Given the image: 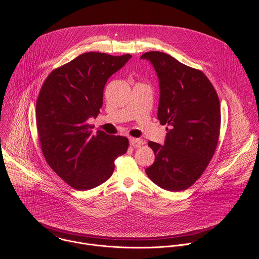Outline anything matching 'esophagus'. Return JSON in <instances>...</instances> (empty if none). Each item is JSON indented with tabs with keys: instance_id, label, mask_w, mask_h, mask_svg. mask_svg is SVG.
<instances>
[{
	"instance_id": "34e87169",
	"label": "esophagus",
	"mask_w": 259,
	"mask_h": 259,
	"mask_svg": "<svg viewBox=\"0 0 259 259\" xmlns=\"http://www.w3.org/2000/svg\"><path fill=\"white\" fill-rule=\"evenodd\" d=\"M129 142H130V144H131L132 146H134V147L141 146V145H143V144L145 143L144 140L139 139V138H134V137H130V138H129Z\"/></svg>"
}]
</instances>
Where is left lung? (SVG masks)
Returning a JSON list of instances; mask_svg holds the SVG:
<instances>
[{
    "label": "left lung",
    "instance_id": "8db88e82",
    "mask_svg": "<svg viewBox=\"0 0 259 259\" xmlns=\"http://www.w3.org/2000/svg\"><path fill=\"white\" fill-rule=\"evenodd\" d=\"M141 59L153 64L160 86L158 119L167 125L164 145L150 141L154 164L145 172L160 188L170 192L189 189L212 159L220 129V103L204 73L159 51Z\"/></svg>",
    "mask_w": 259,
    "mask_h": 259
}]
</instances>
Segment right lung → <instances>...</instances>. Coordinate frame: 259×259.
Segmentation results:
<instances>
[{"instance_id":"right-lung-1","label":"right lung","mask_w":259,"mask_h":259,"mask_svg":"<svg viewBox=\"0 0 259 259\" xmlns=\"http://www.w3.org/2000/svg\"><path fill=\"white\" fill-rule=\"evenodd\" d=\"M131 57L81 54L51 71L39 93L35 120L43 155L51 169L78 191L106 181L115 160L128 150L127 137L93 133L87 121L99 114L108 78Z\"/></svg>"}]
</instances>
